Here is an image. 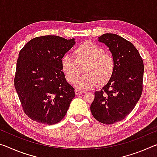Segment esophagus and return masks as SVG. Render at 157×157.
I'll return each instance as SVG.
<instances>
[{
    "instance_id": "esophagus-1",
    "label": "esophagus",
    "mask_w": 157,
    "mask_h": 157,
    "mask_svg": "<svg viewBox=\"0 0 157 157\" xmlns=\"http://www.w3.org/2000/svg\"><path fill=\"white\" fill-rule=\"evenodd\" d=\"M75 94H76V95L82 94V93H83V91H80V90H78V89H76L75 91Z\"/></svg>"
}]
</instances>
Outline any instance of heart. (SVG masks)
I'll return each instance as SVG.
<instances>
[{"label": "heart", "mask_w": 157, "mask_h": 157, "mask_svg": "<svg viewBox=\"0 0 157 157\" xmlns=\"http://www.w3.org/2000/svg\"><path fill=\"white\" fill-rule=\"evenodd\" d=\"M74 59L64 55L61 59V68L69 83H73L79 74H85L75 82L80 90L91 89L98 84L104 86L109 82L115 71V62L103 48L92 42L79 45L73 51Z\"/></svg>", "instance_id": "b5f03b06"}]
</instances>
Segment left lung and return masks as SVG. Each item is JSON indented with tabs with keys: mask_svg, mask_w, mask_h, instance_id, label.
I'll list each match as a JSON object with an SVG mask.
<instances>
[{
	"mask_svg": "<svg viewBox=\"0 0 157 157\" xmlns=\"http://www.w3.org/2000/svg\"><path fill=\"white\" fill-rule=\"evenodd\" d=\"M98 41L109 48L115 71L109 82L95 92L90 109L97 121L111 124L125 118L140 99L144 65L138 50L121 36L107 33L98 37Z\"/></svg>",
	"mask_w": 157,
	"mask_h": 157,
	"instance_id": "obj_1",
	"label": "left lung"
}]
</instances>
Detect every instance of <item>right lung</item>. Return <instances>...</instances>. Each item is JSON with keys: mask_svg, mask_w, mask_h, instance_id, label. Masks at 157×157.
I'll use <instances>...</instances> for the list:
<instances>
[{"mask_svg": "<svg viewBox=\"0 0 157 157\" xmlns=\"http://www.w3.org/2000/svg\"><path fill=\"white\" fill-rule=\"evenodd\" d=\"M75 44V39L42 36L31 39L19 52L14 86L33 121L50 125L67 113L75 94L66 80L61 59Z\"/></svg>", "mask_w": 157, "mask_h": 157, "instance_id": "obj_1", "label": "right lung"}]
</instances>
